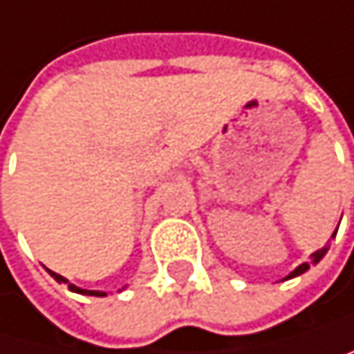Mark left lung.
Returning <instances> with one entry per match:
<instances>
[{
  "instance_id": "obj_1",
  "label": "left lung",
  "mask_w": 354,
  "mask_h": 354,
  "mask_svg": "<svg viewBox=\"0 0 354 354\" xmlns=\"http://www.w3.org/2000/svg\"><path fill=\"white\" fill-rule=\"evenodd\" d=\"M325 252H327V248H323V250H317V252H315V254L310 256V258H313V264H317V262H319V260H321V258L325 256ZM308 266H310L308 262L300 264V266H298L296 270H292V272H290V274L286 277V279H292V277H298V274H302L304 270H308Z\"/></svg>"
}]
</instances>
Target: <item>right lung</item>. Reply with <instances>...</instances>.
Wrapping results in <instances>:
<instances>
[{
    "label": "right lung",
    "mask_w": 354,
    "mask_h": 354,
    "mask_svg": "<svg viewBox=\"0 0 354 354\" xmlns=\"http://www.w3.org/2000/svg\"><path fill=\"white\" fill-rule=\"evenodd\" d=\"M48 272H50V274L54 277V279H56L58 283H66L71 292H77V294H86V296H98V298L106 296V292H96V290H82V288H77V286H73V283H68V281L64 279V277H62V274H58V272H54V270H50V268H48Z\"/></svg>",
    "instance_id": "right-lung-1"
}]
</instances>
